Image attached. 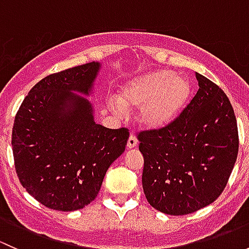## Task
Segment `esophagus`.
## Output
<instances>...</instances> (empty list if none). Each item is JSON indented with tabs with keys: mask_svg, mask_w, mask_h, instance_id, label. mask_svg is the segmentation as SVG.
Returning a JSON list of instances; mask_svg holds the SVG:
<instances>
[{
	"mask_svg": "<svg viewBox=\"0 0 249 249\" xmlns=\"http://www.w3.org/2000/svg\"><path fill=\"white\" fill-rule=\"evenodd\" d=\"M137 143H139V141H137L136 136H135L134 134L130 135L129 140H127V148H129V149H131V148H135L137 145Z\"/></svg>",
	"mask_w": 249,
	"mask_h": 249,
	"instance_id": "obj_1",
	"label": "esophagus"
}]
</instances>
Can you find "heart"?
<instances>
[{"instance_id":"heart-1","label":"heart","mask_w":249,"mask_h":249,"mask_svg":"<svg viewBox=\"0 0 249 249\" xmlns=\"http://www.w3.org/2000/svg\"><path fill=\"white\" fill-rule=\"evenodd\" d=\"M192 94V84L183 76L161 70L127 80L118 99L109 97L107 106L117 114L125 108H139V120L144 126L159 129L180 114Z\"/></svg>"}]
</instances>
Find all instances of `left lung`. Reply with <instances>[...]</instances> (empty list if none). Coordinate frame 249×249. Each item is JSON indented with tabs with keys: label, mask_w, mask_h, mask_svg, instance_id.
<instances>
[{
	"label": "left lung",
	"mask_w": 249,
	"mask_h": 249,
	"mask_svg": "<svg viewBox=\"0 0 249 249\" xmlns=\"http://www.w3.org/2000/svg\"><path fill=\"white\" fill-rule=\"evenodd\" d=\"M195 76L199 90L179 117L137 135L145 197L171 215L189 214L217 200L237 159V123L229 99L217 84Z\"/></svg>",
	"instance_id": "1"
}]
</instances>
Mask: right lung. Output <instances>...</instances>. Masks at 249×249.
<instances>
[{"label": "right lung", "instance_id": "add662e5", "mask_svg": "<svg viewBox=\"0 0 249 249\" xmlns=\"http://www.w3.org/2000/svg\"><path fill=\"white\" fill-rule=\"evenodd\" d=\"M101 64L89 62L39 80L18 110L12 132L20 183L48 208L76 211L94 201L129 131L96 124L89 96Z\"/></svg>", "mask_w": 249, "mask_h": 249}]
</instances>
